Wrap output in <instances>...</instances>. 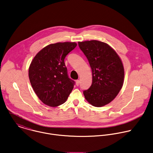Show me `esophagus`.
<instances>
[{
    "label": "esophagus",
    "instance_id": "1",
    "mask_svg": "<svg viewBox=\"0 0 153 153\" xmlns=\"http://www.w3.org/2000/svg\"><path fill=\"white\" fill-rule=\"evenodd\" d=\"M79 83H80V80H77L76 81V86H79Z\"/></svg>",
    "mask_w": 153,
    "mask_h": 153
}]
</instances>
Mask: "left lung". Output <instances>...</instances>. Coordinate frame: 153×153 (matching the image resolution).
Segmentation results:
<instances>
[{
  "instance_id": "obj_1",
  "label": "left lung",
  "mask_w": 153,
  "mask_h": 153,
  "mask_svg": "<svg viewBox=\"0 0 153 153\" xmlns=\"http://www.w3.org/2000/svg\"><path fill=\"white\" fill-rule=\"evenodd\" d=\"M78 45L92 72V83L83 91L85 98L94 107L104 106L116 97L123 86L125 71L122 60L104 42L93 40L79 42Z\"/></svg>"
}]
</instances>
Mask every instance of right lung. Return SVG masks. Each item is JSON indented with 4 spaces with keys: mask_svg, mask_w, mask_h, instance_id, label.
Instances as JSON below:
<instances>
[{
    "mask_svg": "<svg viewBox=\"0 0 153 153\" xmlns=\"http://www.w3.org/2000/svg\"><path fill=\"white\" fill-rule=\"evenodd\" d=\"M76 46L75 42H67L50 44L32 60L28 69L30 82L45 104L59 106L67 101L71 92L74 82L68 77L64 59Z\"/></svg>",
    "mask_w": 153,
    "mask_h": 153,
    "instance_id": "right-lung-1",
    "label": "right lung"
}]
</instances>
